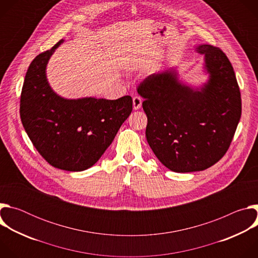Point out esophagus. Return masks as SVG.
<instances>
[{"label": "esophagus", "mask_w": 258, "mask_h": 258, "mask_svg": "<svg viewBox=\"0 0 258 258\" xmlns=\"http://www.w3.org/2000/svg\"><path fill=\"white\" fill-rule=\"evenodd\" d=\"M133 105H134V109L135 110L140 109L141 106H142V98L139 97V96H135L133 98Z\"/></svg>", "instance_id": "34e87169"}]
</instances>
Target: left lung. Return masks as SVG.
Wrapping results in <instances>:
<instances>
[{"label": "left lung", "instance_id": "1", "mask_svg": "<svg viewBox=\"0 0 258 258\" xmlns=\"http://www.w3.org/2000/svg\"><path fill=\"white\" fill-rule=\"evenodd\" d=\"M207 83L192 88L174 69L146 78L138 87L148 118L146 138L159 161L175 172L204 170L228 151L242 111L241 93L227 55L199 45Z\"/></svg>", "mask_w": 258, "mask_h": 258}]
</instances>
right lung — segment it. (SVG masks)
Instances as JSON below:
<instances>
[{
  "mask_svg": "<svg viewBox=\"0 0 258 258\" xmlns=\"http://www.w3.org/2000/svg\"><path fill=\"white\" fill-rule=\"evenodd\" d=\"M64 42L36 56L25 75L20 118L35 149L52 166L83 171L93 166L111 145L133 110L131 96L117 100L64 99L50 87L46 68Z\"/></svg>",
  "mask_w": 258,
  "mask_h": 258,
  "instance_id": "right-lung-1",
  "label": "right lung"
}]
</instances>
